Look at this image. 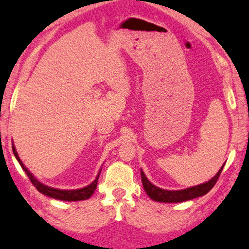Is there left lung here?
Wrapping results in <instances>:
<instances>
[{
    "label": "left lung",
    "mask_w": 249,
    "mask_h": 249,
    "mask_svg": "<svg viewBox=\"0 0 249 249\" xmlns=\"http://www.w3.org/2000/svg\"><path fill=\"white\" fill-rule=\"evenodd\" d=\"M222 166L220 168V171L216 173V175L211 178L210 180L204 182V184L198 185V186H194L190 187V188H186V189H181V190H165L162 188H159V187L154 186L152 182L147 179L145 174L143 173L141 169V179H142V184H143V188H144L146 195L149 197L154 200V201L158 202H165V203H176V202H184L187 201V200H191L198 197H201V196H204L210 191L213 186L216 184L217 179H219V176L222 172V169L224 167Z\"/></svg>",
    "instance_id": "8db88e82"
}]
</instances>
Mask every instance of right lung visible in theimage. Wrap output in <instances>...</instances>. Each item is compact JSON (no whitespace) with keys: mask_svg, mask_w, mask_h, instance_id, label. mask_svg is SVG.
Segmentation results:
<instances>
[{"mask_svg":"<svg viewBox=\"0 0 249 249\" xmlns=\"http://www.w3.org/2000/svg\"><path fill=\"white\" fill-rule=\"evenodd\" d=\"M12 149H13V153H14L16 160H18V163L20 164L21 168L24 169L26 174H27V176L29 178V180L32 181V184L35 187H36V189L39 191V193L46 195V196H48V197L53 198V199H58V200H63V201H81V200H86V199L90 198V196L94 194L96 187H97L99 174H100V171H102V169H100L99 173H98V175L96 176L95 180L91 182V184H89V186H86V187H84V188H81V189L63 190V189L52 188V187L43 185L42 182L39 181L37 178L35 177L33 174L30 173L28 169L25 167V165L21 163V160L19 159L18 154H17L14 144L12 145Z\"/></svg>","mask_w":249,"mask_h":249,"instance_id":"add662e5","label":"right lung"}]
</instances>
